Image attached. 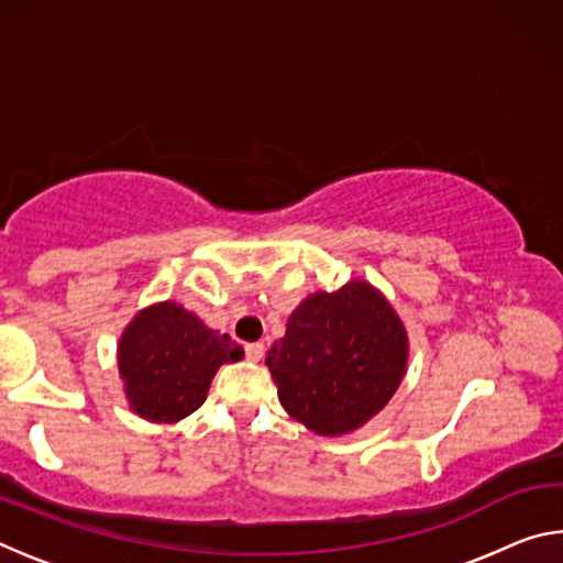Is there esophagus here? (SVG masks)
<instances>
[{
  "label": "esophagus",
  "instance_id": "1",
  "mask_svg": "<svg viewBox=\"0 0 563 563\" xmlns=\"http://www.w3.org/2000/svg\"><path fill=\"white\" fill-rule=\"evenodd\" d=\"M263 352H265L263 342H247V345H245V357L251 362H258L263 357Z\"/></svg>",
  "mask_w": 563,
  "mask_h": 563
}]
</instances>
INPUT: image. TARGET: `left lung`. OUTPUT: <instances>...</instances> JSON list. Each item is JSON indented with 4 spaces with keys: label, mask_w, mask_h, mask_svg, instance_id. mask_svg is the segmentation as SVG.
<instances>
[{
    "label": "left lung",
    "mask_w": 563,
    "mask_h": 563,
    "mask_svg": "<svg viewBox=\"0 0 563 563\" xmlns=\"http://www.w3.org/2000/svg\"><path fill=\"white\" fill-rule=\"evenodd\" d=\"M407 332L385 295L365 280L312 292L265 357L280 405L310 432L357 430L395 395L407 367Z\"/></svg>",
    "instance_id": "obj_1"
}]
</instances>
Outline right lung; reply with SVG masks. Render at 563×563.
Returning a JSON list of instances; mask_svg holds the SVG:
<instances>
[{
  "label": "right lung",
  "instance_id": "add662e5",
  "mask_svg": "<svg viewBox=\"0 0 563 563\" xmlns=\"http://www.w3.org/2000/svg\"><path fill=\"white\" fill-rule=\"evenodd\" d=\"M241 357V345L170 300L141 310L119 340L129 405L148 422L168 424L196 412L218 367Z\"/></svg>",
  "mask_w": 563,
  "mask_h": 563
}]
</instances>
